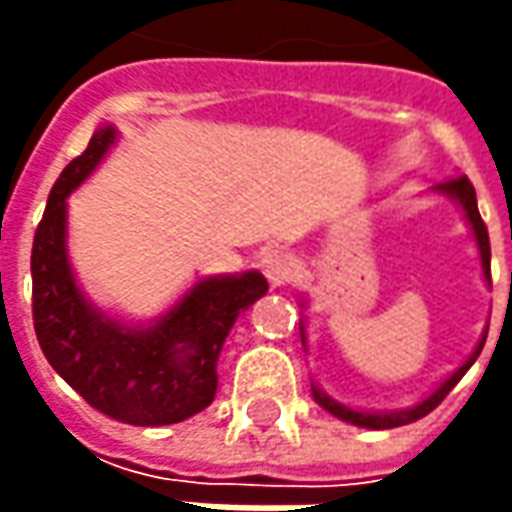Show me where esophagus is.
Returning <instances> with one entry per match:
<instances>
[{"label": "esophagus", "mask_w": 512, "mask_h": 512, "mask_svg": "<svg viewBox=\"0 0 512 512\" xmlns=\"http://www.w3.org/2000/svg\"><path fill=\"white\" fill-rule=\"evenodd\" d=\"M262 270H265L270 285L282 287L293 276V259L285 250H267L265 256H262Z\"/></svg>", "instance_id": "esophagus-1"}]
</instances>
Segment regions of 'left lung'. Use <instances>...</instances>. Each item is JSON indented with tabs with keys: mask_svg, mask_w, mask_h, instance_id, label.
Here are the masks:
<instances>
[{
	"mask_svg": "<svg viewBox=\"0 0 512 512\" xmlns=\"http://www.w3.org/2000/svg\"><path fill=\"white\" fill-rule=\"evenodd\" d=\"M433 193L436 196H444V199H450L453 205L462 210L464 222L470 227V233H473V239H476V250H479V259H482V276L484 282L490 285V239H487V227H484L482 216H479V205H476V190L470 185V179L467 176H459V179H450V182H442V185L433 187ZM299 305L307 307V299H299ZM299 330H302V347H305L307 353V316H302V322H299ZM484 339H487V325H484V333L479 344L473 347V353L464 359L447 379L436 384L424 399H419L416 404H410V407H399V410H364V407H350V404L336 402L333 396H327L325 390L319 387V382H310V393H313V399L316 404L327 410L330 416H336V419H342L347 424H356V427H367V430H390V427H402V424L416 422V419H422L427 416L433 407H439L444 396L459 384L464 373L473 367V362L479 359V353H482Z\"/></svg>",
	"mask_w": 512,
	"mask_h": 512,
	"instance_id": "1",
	"label": "left lung"
}]
</instances>
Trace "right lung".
Listing matches in <instances>:
<instances>
[{
	"instance_id": "right-lung-1",
	"label": "right lung",
	"mask_w": 512,
	"mask_h": 512,
	"mask_svg": "<svg viewBox=\"0 0 512 512\" xmlns=\"http://www.w3.org/2000/svg\"><path fill=\"white\" fill-rule=\"evenodd\" d=\"M119 142L99 125L50 190L33 236V327L50 367L99 413L136 427L185 422L216 399L219 353L230 327L267 293L259 270L199 276L150 322L108 313L82 290L68 253V196Z\"/></svg>"
}]
</instances>
